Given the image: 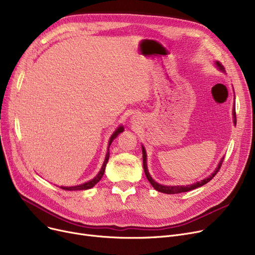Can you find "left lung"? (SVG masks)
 <instances>
[{
	"label": "left lung",
	"instance_id": "8db88e82",
	"mask_svg": "<svg viewBox=\"0 0 255 255\" xmlns=\"http://www.w3.org/2000/svg\"><path fill=\"white\" fill-rule=\"evenodd\" d=\"M215 65H216V67H218V69H219L220 71H224L223 66H222L218 61L215 62ZM235 97H236V96H235ZM233 119H234V124L236 125V124H237L236 104H234ZM141 150H142V164H143V170H144L146 179L149 180V182H150L151 185L154 187L155 190H157V191H159V192H162V193H166V194H177V193L187 192V191L193 190V189H195V188H198V187L204 186L205 184H207L208 182H210L214 177H215V176L217 175V172L219 171V169H220V167H221V165H222V162H223V159H224V157H222V159L220 160V162L218 163V166L216 167V169L214 170L208 178L202 180L200 182H196V183H194V184L186 185V186H167V185H161V184H159V183H157L155 180H153V178L151 177L150 172H149V170H148V166H146V152H145V149H144L143 145H141Z\"/></svg>",
	"mask_w": 255,
	"mask_h": 255
}]
</instances>
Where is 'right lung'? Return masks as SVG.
<instances>
[{
	"instance_id": "add662e5",
	"label": "right lung",
	"mask_w": 255,
	"mask_h": 255,
	"mask_svg": "<svg viewBox=\"0 0 255 255\" xmlns=\"http://www.w3.org/2000/svg\"><path fill=\"white\" fill-rule=\"evenodd\" d=\"M123 131H124V127H123V126H119V127L116 129V131L112 134V136H111V138H110V141H109V149H107V153H106V156H105V159H104V162H103V164H102V167H101L100 171L98 172V175H97L95 178L92 179L91 181H88V182H86V183H84V184H80V185H77V186H71V187H64V186H61V188L64 189V190L75 191V190H87V189H91L92 187L95 186V185L101 180V178L103 177V173H104V171H105V166H106L107 161H109V158H110V145L112 144L113 140L120 134L121 132H123Z\"/></svg>"
}]
</instances>
